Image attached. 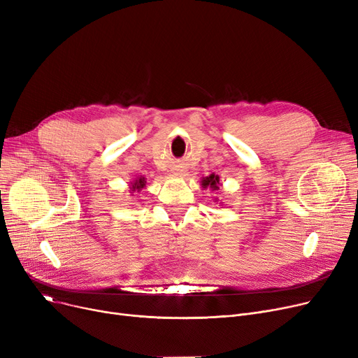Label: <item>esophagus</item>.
I'll list each match as a JSON object with an SVG mask.
<instances>
[{"mask_svg": "<svg viewBox=\"0 0 358 358\" xmlns=\"http://www.w3.org/2000/svg\"><path fill=\"white\" fill-rule=\"evenodd\" d=\"M177 174H178V173H177Z\"/></svg>", "mask_w": 358, "mask_h": 358, "instance_id": "esophagus-1", "label": "esophagus"}]
</instances>
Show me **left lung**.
Masks as SVG:
<instances>
[{
    "label": "left lung",
    "instance_id": "obj_1",
    "mask_svg": "<svg viewBox=\"0 0 358 358\" xmlns=\"http://www.w3.org/2000/svg\"><path fill=\"white\" fill-rule=\"evenodd\" d=\"M219 176H215V174H210L209 177H206L201 180V187L203 189H208V187H210L212 190H219Z\"/></svg>",
    "mask_w": 358,
    "mask_h": 358
}]
</instances>
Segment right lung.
<instances>
[{
    "mask_svg": "<svg viewBox=\"0 0 358 358\" xmlns=\"http://www.w3.org/2000/svg\"><path fill=\"white\" fill-rule=\"evenodd\" d=\"M146 185V178L145 177H138L134 182H130V193H134V192H141L143 187Z\"/></svg>",
    "mask_w": 358,
    "mask_h": 358,
    "instance_id": "obj_1",
    "label": "right lung"
}]
</instances>
